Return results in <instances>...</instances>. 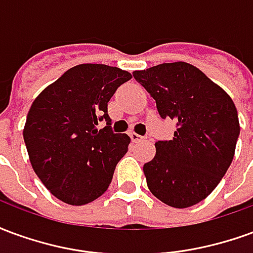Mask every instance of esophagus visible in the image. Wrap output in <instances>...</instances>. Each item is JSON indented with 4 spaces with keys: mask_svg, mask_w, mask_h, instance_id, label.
Returning <instances> with one entry per match:
<instances>
[{
    "mask_svg": "<svg viewBox=\"0 0 253 253\" xmlns=\"http://www.w3.org/2000/svg\"><path fill=\"white\" fill-rule=\"evenodd\" d=\"M130 138H131L132 142H139V141H143V139H145L142 135H139L137 132H131V134H130Z\"/></svg>",
    "mask_w": 253,
    "mask_h": 253,
    "instance_id": "obj_1",
    "label": "esophagus"
}]
</instances>
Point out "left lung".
<instances>
[{"mask_svg":"<svg viewBox=\"0 0 253 253\" xmlns=\"http://www.w3.org/2000/svg\"><path fill=\"white\" fill-rule=\"evenodd\" d=\"M132 76L156 100L160 116L176 122L173 138L156 142L154 159L143 165L149 190L168 206H194L232 164L240 135L233 100L186 62L161 63Z\"/></svg>","mask_w":253,"mask_h":253,"instance_id":"left-lung-1","label":"left lung"}]
</instances>
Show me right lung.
Wrapping results in <instances>:
<instances>
[{
    "instance_id": "add662e5",
    "label": "right lung",
    "mask_w": 253,
    "mask_h": 253,
    "mask_svg": "<svg viewBox=\"0 0 253 253\" xmlns=\"http://www.w3.org/2000/svg\"><path fill=\"white\" fill-rule=\"evenodd\" d=\"M131 80L119 67L83 63L69 69L32 103L24 137L30 161L52 195L83 206L104 194L130 137L111 128L108 101ZM105 120L107 126L97 128Z\"/></svg>"
}]
</instances>
